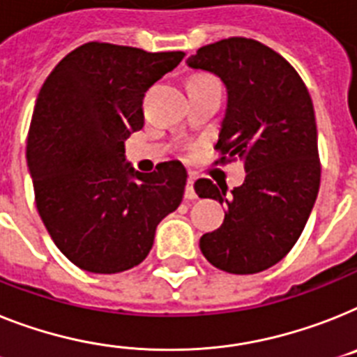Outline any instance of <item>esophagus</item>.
Listing matches in <instances>:
<instances>
[{
	"label": "esophagus",
	"mask_w": 357,
	"mask_h": 357,
	"mask_svg": "<svg viewBox=\"0 0 357 357\" xmlns=\"http://www.w3.org/2000/svg\"><path fill=\"white\" fill-rule=\"evenodd\" d=\"M196 197H197V194H196V190H194V179L188 178L187 187H185V199L192 202V199H196Z\"/></svg>",
	"instance_id": "esophagus-1"
}]
</instances>
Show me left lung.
Segmentation results:
<instances>
[{"label": "left lung", "mask_w": 357, "mask_h": 357, "mask_svg": "<svg viewBox=\"0 0 357 357\" xmlns=\"http://www.w3.org/2000/svg\"><path fill=\"white\" fill-rule=\"evenodd\" d=\"M227 89L221 119V161H245L243 185L230 190L211 179L194 183L199 197L225 203L220 229L199 239L220 271L256 274L281 261L303 232L319 190L314 107L307 86L285 58L259 41L229 38L187 59ZM220 184V183H218Z\"/></svg>", "instance_id": "obj_1"}]
</instances>
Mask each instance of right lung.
I'll return each instance as SVG.
<instances>
[{"label": "right lung", "mask_w": 357, "mask_h": 357, "mask_svg": "<svg viewBox=\"0 0 357 357\" xmlns=\"http://www.w3.org/2000/svg\"><path fill=\"white\" fill-rule=\"evenodd\" d=\"M183 58L85 43L41 86L26 167L50 238L83 271L116 274L139 265L155 227L183 199L187 170L179 161L143 174L125 155V139L145 121V91Z\"/></svg>", "instance_id": "add662e5"}]
</instances>
